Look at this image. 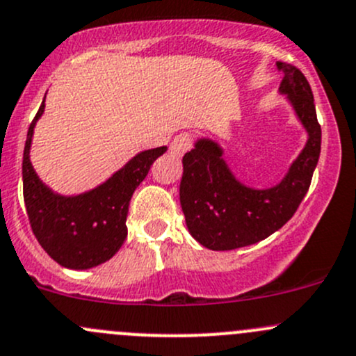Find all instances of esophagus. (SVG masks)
I'll list each match as a JSON object with an SVG mask.
<instances>
[{"instance_id": "1", "label": "esophagus", "mask_w": 356, "mask_h": 356, "mask_svg": "<svg viewBox=\"0 0 356 356\" xmlns=\"http://www.w3.org/2000/svg\"><path fill=\"white\" fill-rule=\"evenodd\" d=\"M191 146H193L191 136L186 134V132H184V134H179L177 138L172 141L170 153H172V155H175V156H182L184 153H188L189 149H191Z\"/></svg>"}]
</instances>
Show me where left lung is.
I'll return each instance as SVG.
<instances>
[{
	"instance_id": "8db88e82",
	"label": "left lung",
	"mask_w": 356,
	"mask_h": 356,
	"mask_svg": "<svg viewBox=\"0 0 356 356\" xmlns=\"http://www.w3.org/2000/svg\"><path fill=\"white\" fill-rule=\"evenodd\" d=\"M275 65L282 72L279 92L293 106L307 143L277 184L251 188L236 177L215 139H196L195 148L182 158L179 198L189 234L208 250H236L268 238L293 217L310 188L322 138L314 95L296 67Z\"/></svg>"
}]
</instances>
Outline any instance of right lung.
Masks as SVG:
<instances>
[{
  "label": "right lung",
  "mask_w": 356,
  "mask_h": 356,
  "mask_svg": "<svg viewBox=\"0 0 356 356\" xmlns=\"http://www.w3.org/2000/svg\"><path fill=\"white\" fill-rule=\"evenodd\" d=\"M46 98V96H44ZM44 102L32 120L24 148V201L32 232L42 250L62 267L88 270L105 264L127 238V211L132 193L167 146L132 156L105 182L79 195H60L39 179L31 161L34 127Z\"/></svg>",
  "instance_id": "1"
}]
</instances>
